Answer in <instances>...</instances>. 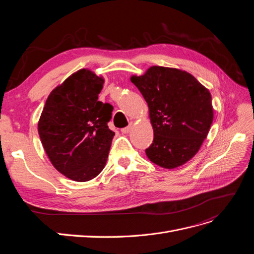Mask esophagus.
Listing matches in <instances>:
<instances>
[{
  "label": "esophagus",
  "instance_id": "obj_1",
  "mask_svg": "<svg viewBox=\"0 0 254 254\" xmlns=\"http://www.w3.org/2000/svg\"><path fill=\"white\" fill-rule=\"evenodd\" d=\"M131 128H132V123H130V124H129L127 127L122 128L121 131H122V133H128V132L130 131V129H131Z\"/></svg>",
  "mask_w": 254,
  "mask_h": 254
}]
</instances>
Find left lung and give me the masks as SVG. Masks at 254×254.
<instances>
[{"mask_svg": "<svg viewBox=\"0 0 254 254\" xmlns=\"http://www.w3.org/2000/svg\"><path fill=\"white\" fill-rule=\"evenodd\" d=\"M130 79L149 108L153 141L145 150L148 159L168 170L188 162L212 125L210 91L193 75L173 67L153 65Z\"/></svg>", "mask_w": 254, "mask_h": 254, "instance_id": "1", "label": "left lung"}]
</instances>
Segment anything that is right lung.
Masks as SVG:
<instances>
[{"label":"right lung","mask_w":254,"mask_h":254,"mask_svg":"<svg viewBox=\"0 0 254 254\" xmlns=\"http://www.w3.org/2000/svg\"><path fill=\"white\" fill-rule=\"evenodd\" d=\"M103 84V77L86 68L72 74L51 92L38 123L52 164L74 181L95 178L108 158L113 107L98 101Z\"/></svg>","instance_id":"obj_1"}]
</instances>
